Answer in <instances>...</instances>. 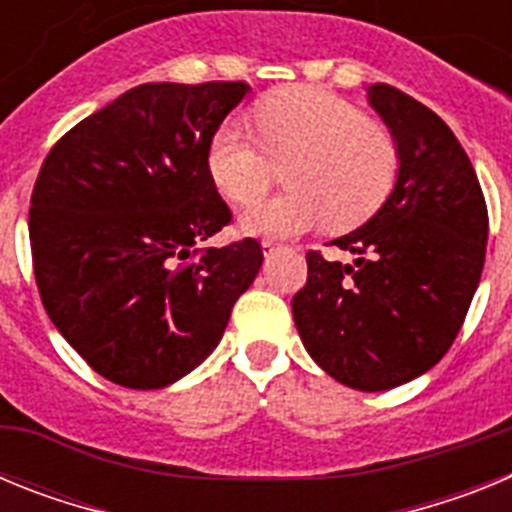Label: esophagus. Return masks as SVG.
I'll list each match as a JSON object with an SVG mask.
<instances>
[{
    "label": "esophagus",
    "instance_id": "obj_1",
    "mask_svg": "<svg viewBox=\"0 0 512 512\" xmlns=\"http://www.w3.org/2000/svg\"><path fill=\"white\" fill-rule=\"evenodd\" d=\"M261 248H264V256H271V253L279 251L282 246H279V243H274V241H264V243H261Z\"/></svg>",
    "mask_w": 512,
    "mask_h": 512
}]
</instances>
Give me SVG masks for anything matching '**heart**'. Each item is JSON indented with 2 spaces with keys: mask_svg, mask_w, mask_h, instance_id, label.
<instances>
[{
  "mask_svg": "<svg viewBox=\"0 0 512 512\" xmlns=\"http://www.w3.org/2000/svg\"><path fill=\"white\" fill-rule=\"evenodd\" d=\"M259 140L225 122L207 146V174L235 205H251L269 189L274 166H287L292 192L241 215V230L292 238L323 223L351 228L377 212L397 174L390 130L366 120L356 104L318 87L269 94L253 110Z\"/></svg>",
  "mask_w": 512,
  "mask_h": 512,
  "instance_id": "obj_1",
  "label": "heart"
}]
</instances>
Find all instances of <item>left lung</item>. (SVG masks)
<instances>
[{"label":"left lung","instance_id":"obj_1","mask_svg":"<svg viewBox=\"0 0 512 512\" xmlns=\"http://www.w3.org/2000/svg\"><path fill=\"white\" fill-rule=\"evenodd\" d=\"M366 102L397 146L390 197L330 246L351 264L307 253L292 315L307 354L351 390L413 382L443 359L467 318L487 248V207L451 128L390 84Z\"/></svg>","mask_w":512,"mask_h":512}]
</instances>
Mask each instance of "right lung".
<instances>
[{"label": "right lung", "mask_w": 512, "mask_h": 512, "mask_svg": "<svg viewBox=\"0 0 512 512\" xmlns=\"http://www.w3.org/2000/svg\"><path fill=\"white\" fill-rule=\"evenodd\" d=\"M246 81H153L81 120L45 156L30 200L48 318L104 379L161 390L215 351L264 253L246 238L194 256L230 223L207 146Z\"/></svg>", "instance_id": "right-lung-1"}]
</instances>
